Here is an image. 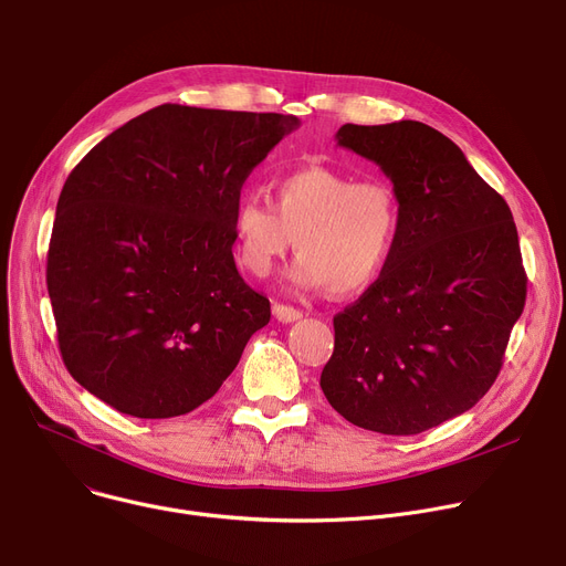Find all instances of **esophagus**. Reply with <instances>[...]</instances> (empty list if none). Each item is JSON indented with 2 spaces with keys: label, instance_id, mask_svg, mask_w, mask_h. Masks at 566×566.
Masks as SVG:
<instances>
[{
  "label": "esophagus",
  "instance_id": "1",
  "mask_svg": "<svg viewBox=\"0 0 566 566\" xmlns=\"http://www.w3.org/2000/svg\"><path fill=\"white\" fill-rule=\"evenodd\" d=\"M273 314H275V318H277L280 323H293V321L303 318V312L291 307V305H275V307H273Z\"/></svg>",
  "mask_w": 566,
  "mask_h": 566
}]
</instances>
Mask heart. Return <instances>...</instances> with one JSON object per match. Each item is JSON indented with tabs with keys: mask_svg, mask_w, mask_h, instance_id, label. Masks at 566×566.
Segmentation results:
<instances>
[{
	"mask_svg": "<svg viewBox=\"0 0 566 566\" xmlns=\"http://www.w3.org/2000/svg\"><path fill=\"white\" fill-rule=\"evenodd\" d=\"M400 228V202L385 179H361L325 166L280 177L273 205L245 196L234 209L232 232L241 269L266 277L295 241L289 280L303 289L327 286L353 295L385 269Z\"/></svg>",
	"mask_w": 566,
	"mask_h": 566,
	"instance_id": "heart-1",
	"label": "heart"
}]
</instances>
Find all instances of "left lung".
Masks as SVG:
<instances>
[{"mask_svg":"<svg viewBox=\"0 0 566 566\" xmlns=\"http://www.w3.org/2000/svg\"><path fill=\"white\" fill-rule=\"evenodd\" d=\"M336 143L394 181L400 228L380 277L334 316L321 389L353 426L419 434L499 378L528 284L516 224L462 149L423 123L344 125Z\"/></svg>","mask_w":566,"mask_h":566,"instance_id":"obj_1","label":"left lung"}]
</instances>
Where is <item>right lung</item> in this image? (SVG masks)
<instances>
[{
    "label": "right lung",
    "instance_id": "1",
    "mask_svg": "<svg viewBox=\"0 0 566 566\" xmlns=\"http://www.w3.org/2000/svg\"><path fill=\"white\" fill-rule=\"evenodd\" d=\"M300 120L161 104L99 140L67 175L48 252L65 368L136 419L207 402L271 303L237 271L248 175Z\"/></svg>",
    "mask_w": 566,
    "mask_h": 566
}]
</instances>
